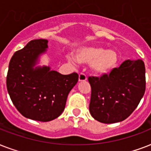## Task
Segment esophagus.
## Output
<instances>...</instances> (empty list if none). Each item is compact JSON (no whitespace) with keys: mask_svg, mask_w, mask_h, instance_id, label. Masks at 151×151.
Returning a JSON list of instances; mask_svg holds the SVG:
<instances>
[{"mask_svg":"<svg viewBox=\"0 0 151 151\" xmlns=\"http://www.w3.org/2000/svg\"><path fill=\"white\" fill-rule=\"evenodd\" d=\"M87 80V77L85 75V73H80L79 77H78V81L81 82V81H85Z\"/></svg>","mask_w":151,"mask_h":151,"instance_id":"1","label":"esophagus"}]
</instances>
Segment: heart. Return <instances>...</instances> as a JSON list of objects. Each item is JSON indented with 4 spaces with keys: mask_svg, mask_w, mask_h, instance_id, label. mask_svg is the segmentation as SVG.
Instances as JSON below:
<instances>
[{
    "mask_svg": "<svg viewBox=\"0 0 151 151\" xmlns=\"http://www.w3.org/2000/svg\"><path fill=\"white\" fill-rule=\"evenodd\" d=\"M78 63L90 64V70L96 76L102 77L110 73L118 63V55L114 50L101 46H82L74 53Z\"/></svg>",
    "mask_w": 151,
    "mask_h": 151,
    "instance_id": "heart-1",
    "label": "heart"
}]
</instances>
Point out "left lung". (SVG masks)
<instances>
[{"label":"left lung","instance_id":"obj_1","mask_svg":"<svg viewBox=\"0 0 151 151\" xmlns=\"http://www.w3.org/2000/svg\"><path fill=\"white\" fill-rule=\"evenodd\" d=\"M88 81L92 117L105 124L122 122L135 110L144 95L145 65L142 59H128L109 74L89 77Z\"/></svg>","mask_w":151,"mask_h":151}]
</instances>
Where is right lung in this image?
<instances>
[{"label":"right lung","instance_id":"1","mask_svg":"<svg viewBox=\"0 0 151 151\" xmlns=\"http://www.w3.org/2000/svg\"><path fill=\"white\" fill-rule=\"evenodd\" d=\"M48 40L30 41L15 52L9 63L7 89L13 104L27 118L50 122L65 109L69 92L78 81V74L63 75L50 66H36L45 53Z\"/></svg>","mask_w":151,"mask_h":151}]
</instances>
